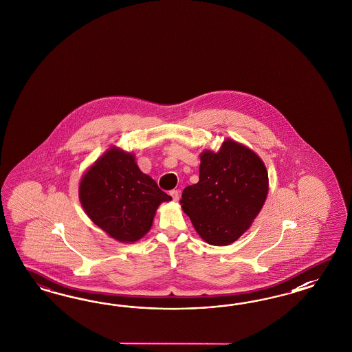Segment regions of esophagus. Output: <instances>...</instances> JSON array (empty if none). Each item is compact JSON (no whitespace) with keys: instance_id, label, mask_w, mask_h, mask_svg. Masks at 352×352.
<instances>
[{"instance_id":"obj_1","label":"esophagus","mask_w":352,"mask_h":352,"mask_svg":"<svg viewBox=\"0 0 352 352\" xmlns=\"http://www.w3.org/2000/svg\"><path fill=\"white\" fill-rule=\"evenodd\" d=\"M170 196L174 201H178L179 200V191L178 190H173V191H170Z\"/></svg>"}]
</instances>
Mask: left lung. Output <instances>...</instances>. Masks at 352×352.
Wrapping results in <instances>:
<instances>
[{
  "instance_id": "obj_1",
  "label": "left lung",
  "mask_w": 352,
  "mask_h": 352,
  "mask_svg": "<svg viewBox=\"0 0 352 352\" xmlns=\"http://www.w3.org/2000/svg\"><path fill=\"white\" fill-rule=\"evenodd\" d=\"M200 177L182 193V209L208 244L230 245L249 230L268 193L265 162L253 149L226 139L200 155Z\"/></svg>"
}]
</instances>
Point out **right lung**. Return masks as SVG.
Instances as JSON below:
<instances>
[{"instance_id":"obj_1","label":"right lung","mask_w":352,"mask_h":352,"mask_svg":"<svg viewBox=\"0 0 352 352\" xmlns=\"http://www.w3.org/2000/svg\"><path fill=\"white\" fill-rule=\"evenodd\" d=\"M78 197L86 215L109 237L125 244L147 234L160 204L171 200L140 171L134 153L115 146L85 171Z\"/></svg>"}]
</instances>
